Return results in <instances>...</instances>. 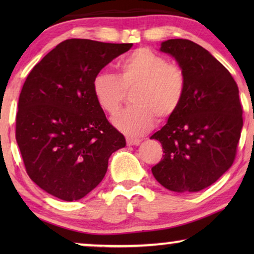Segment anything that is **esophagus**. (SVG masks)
I'll use <instances>...</instances> for the list:
<instances>
[{"instance_id":"esophagus-1","label":"esophagus","mask_w":254,"mask_h":254,"mask_svg":"<svg viewBox=\"0 0 254 254\" xmlns=\"http://www.w3.org/2000/svg\"><path fill=\"white\" fill-rule=\"evenodd\" d=\"M142 142L141 138H135V137H127V144L128 145H138Z\"/></svg>"}]
</instances>
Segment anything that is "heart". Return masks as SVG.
Here are the masks:
<instances>
[{"label": "heart", "instance_id": "heart-1", "mask_svg": "<svg viewBox=\"0 0 254 254\" xmlns=\"http://www.w3.org/2000/svg\"><path fill=\"white\" fill-rule=\"evenodd\" d=\"M119 74L99 71L92 79V93L100 109L114 114L125 91L133 89L134 105L120 111L112 119L117 129L127 135H141L151 129L156 116L169 119L179 109L185 95L183 69L150 48H137L118 64Z\"/></svg>", "mask_w": 254, "mask_h": 254}]
</instances>
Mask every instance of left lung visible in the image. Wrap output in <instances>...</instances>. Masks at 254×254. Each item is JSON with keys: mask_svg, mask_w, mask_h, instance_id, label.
<instances>
[{"mask_svg": "<svg viewBox=\"0 0 254 254\" xmlns=\"http://www.w3.org/2000/svg\"><path fill=\"white\" fill-rule=\"evenodd\" d=\"M159 51L178 62L186 88L177 112L150 137L164 152L151 171L172 192H199L235 161L243 128L238 86L228 69L193 41L169 39Z\"/></svg>", "mask_w": 254, "mask_h": 254, "instance_id": "left-lung-1", "label": "left lung"}]
</instances>
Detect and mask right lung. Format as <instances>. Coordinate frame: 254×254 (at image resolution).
Wrapping results in <instances>:
<instances>
[{"label": "right lung", "instance_id": "right-lung-1", "mask_svg": "<svg viewBox=\"0 0 254 254\" xmlns=\"http://www.w3.org/2000/svg\"><path fill=\"white\" fill-rule=\"evenodd\" d=\"M133 44L62 41L26 77L18 100L16 141L33 183L64 201L84 197L126 145L92 93V79Z\"/></svg>", "mask_w": 254, "mask_h": 254}]
</instances>
